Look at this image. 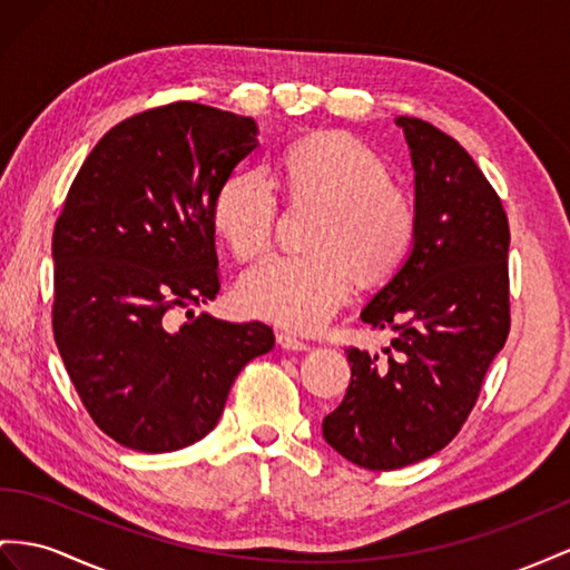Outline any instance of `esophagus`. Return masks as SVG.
Listing matches in <instances>:
<instances>
[{
  "mask_svg": "<svg viewBox=\"0 0 570 570\" xmlns=\"http://www.w3.org/2000/svg\"><path fill=\"white\" fill-rule=\"evenodd\" d=\"M276 342H279L282 348H286V352H308V348H311L308 342H301L298 337H294V334H286V332H282L279 337H276Z\"/></svg>",
  "mask_w": 570,
  "mask_h": 570,
  "instance_id": "obj_1",
  "label": "esophagus"
}]
</instances>
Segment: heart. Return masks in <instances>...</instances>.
Instances as JSON below:
<instances>
[{
    "instance_id": "b5f03b06",
    "label": "heart",
    "mask_w": 570,
    "mask_h": 570,
    "mask_svg": "<svg viewBox=\"0 0 570 570\" xmlns=\"http://www.w3.org/2000/svg\"><path fill=\"white\" fill-rule=\"evenodd\" d=\"M288 195L320 202L311 236L315 253L269 255L243 274V311L286 330L323 327L348 301L356 282L381 279L410 253L416 230L412 197L387 178L383 158L342 132L313 135L288 146L282 160ZM279 195L262 168H238L216 189L212 218L240 259L272 240Z\"/></svg>"
}]
</instances>
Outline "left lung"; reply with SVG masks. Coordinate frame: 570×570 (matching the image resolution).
<instances>
[{"instance_id":"left-lung-1","label":"left lung","mask_w":570,"mask_h":570,"mask_svg":"<svg viewBox=\"0 0 570 570\" xmlns=\"http://www.w3.org/2000/svg\"><path fill=\"white\" fill-rule=\"evenodd\" d=\"M412 149L414 250L361 320L392 327L385 356L348 346L342 404L325 441L366 470L431 458L472 414L510 332V228L501 197L474 158L419 118H397Z\"/></svg>"}]
</instances>
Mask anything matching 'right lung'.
<instances>
[{"instance_id": "right-lung-1", "label": "right lung", "mask_w": 570, "mask_h": 570, "mask_svg": "<svg viewBox=\"0 0 570 570\" xmlns=\"http://www.w3.org/2000/svg\"><path fill=\"white\" fill-rule=\"evenodd\" d=\"M255 146L253 118L175 100L115 125L69 187L52 233L55 344L94 424L125 448L199 441L245 363L274 346L257 320L193 313L222 288L216 189Z\"/></svg>"}]
</instances>
